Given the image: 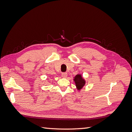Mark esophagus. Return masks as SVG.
<instances>
[{
    "mask_svg": "<svg viewBox=\"0 0 132 132\" xmlns=\"http://www.w3.org/2000/svg\"><path fill=\"white\" fill-rule=\"evenodd\" d=\"M67 76H68V74H67V73H63L62 74V77L63 78H67Z\"/></svg>",
    "mask_w": 132,
    "mask_h": 132,
    "instance_id": "esophagus-1",
    "label": "esophagus"
}]
</instances>
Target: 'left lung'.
<instances>
[{"label": "left lung", "mask_w": 132, "mask_h": 132, "mask_svg": "<svg viewBox=\"0 0 132 132\" xmlns=\"http://www.w3.org/2000/svg\"><path fill=\"white\" fill-rule=\"evenodd\" d=\"M73 78V80L75 82L76 88H77V90L80 91L86 84V81L85 79L82 77V75L80 74H77Z\"/></svg>", "instance_id": "1"}]
</instances>
